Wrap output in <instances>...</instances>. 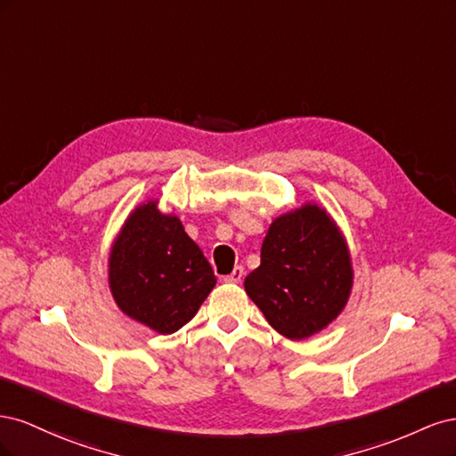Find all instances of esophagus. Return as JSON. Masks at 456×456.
I'll return each instance as SVG.
<instances>
[{
  "label": "esophagus",
  "mask_w": 456,
  "mask_h": 456,
  "mask_svg": "<svg viewBox=\"0 0 456 456\" xmlns=\"http://www.w3.org/2000/svg\"><path fill=\"white\" fill-rule=\"evenodd\" d=\"M243 280V268L236 266L230 275H224V281L226 283H240Z\"/></svg>",
  "instance_id": "obj_1"
}]
</instances>
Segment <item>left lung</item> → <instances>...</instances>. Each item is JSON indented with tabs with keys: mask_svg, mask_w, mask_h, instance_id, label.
<instances>
[{
	"mask_svg": "<svg viewBox=\"0 0 456 456\" xmlns=\"http://www.w3.org/2000/svg\"><path fill=\"white\" fill-rule=\"evenodd\" d=\"M354 285L348 243L323 207L302 203L268 228L245 291L280 335L302 340L333 323Z\"/></svg>",
	"mask_w": 456,
	"mask_h": 456,
	"instance_id": "obj_1",
	"label": "left lung"
}]
</instances>
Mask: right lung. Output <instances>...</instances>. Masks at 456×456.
I'll list each match as a JSON object with an SVG mask.
<instances>
[{
	"instance_id": "1",
	"label": "right lung",
	"mask_w": 456,
	"mask_h": 456,
	"mask_svg": "<svg viewBox=\"0 0 456 456\" xmlns=\"http://www.w3.org/2000/svg\"><path fill=\"white\" fill-rule=\"evenodd\" d=\"M141 203L123 223L108 256V285L118 308L159 335L194 317L216 278L181 218Z\"/></svg>"
}]
</instances>
